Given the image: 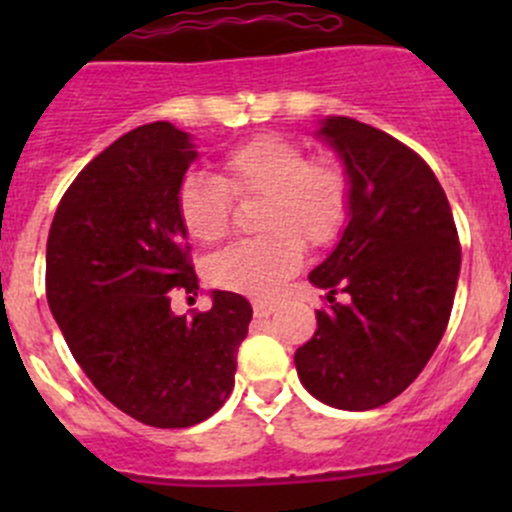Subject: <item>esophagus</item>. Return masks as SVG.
Segmentation results:
<instances>
[{
	"label": "esophagus",
	"mask_w": 512,
	"mask_h": 512,
	"mask_svg": "<svg viewBox=\"0 0 512 512\" xmlns=\"http://www.w3.org/2000/svg\"><path fill=\"white\" fill-rule=\"evenodd\" d=\"M277 304L270 302V299H255L252 302V309H255V317H267V314L275 312Z\"/></svg>",
	"instance_id": "esophagus-1"
}]
</instances>
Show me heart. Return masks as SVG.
<instances>
[{
    "mask_svg": "<svg viewBox=\"0 0 512 512\" xmlns=\"http://www.w3.org/2000/svg\"><path fill=\"white\" fill-rule=\"evenodd\" d=\"M232 198L260 195L255 227L262 235L240 240L205 265L210 285L227 292L270 297L297 272L304 242L332 245L352 210V183L332 156H309L302 143L280 133H257L220 156V178L188 173L175 210L185 235L213 245L230 230Z\"/></svg>",
    "mask_w": 512,
    "mask_h": 512,
    "instance_id": "heart-1",
    "label": "heart"
}]
</instances>
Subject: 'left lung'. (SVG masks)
I'll return each mask as SVG.
<instances>
[{"label": "left lung", "mask_w": 512, "mask_h": 512, "mask_svg": "<svg viewBox=\"0 0 512 512\" xmlns=\"http://www.w3.org/2000/svg\"><path fill=\"white\" fill-rule=\"evenodd\" d=\"M319 133L344 158L352 210L337 250L309 275L329 307L317 309V332L294 366L319 401L366 411L396 399L436 352L461 242L446 193L416 151L347 116L327 118Z\"/></svg>", "instance_id": "left-lung-1"}]
</instances>
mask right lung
<instances>
[{"instance_id":"right-lung-1","label":"right lung","mask_w":512,"mask_h":512,"mask_svg":"<svg viewBox=\"0 0 512 512\" xmlns=\"http://www.w3.org/2000/svg\"><path fill=\"white\" fill-rule=\"evenodd\" d=\"M195 156L173 123L133 128L76 175L46 240V299L71 354L116 409L156 428L225 404L252 319L242 294L220 289L208 312H170L175 292H198L175 210Z\"/></svg>"}]
</instances>
